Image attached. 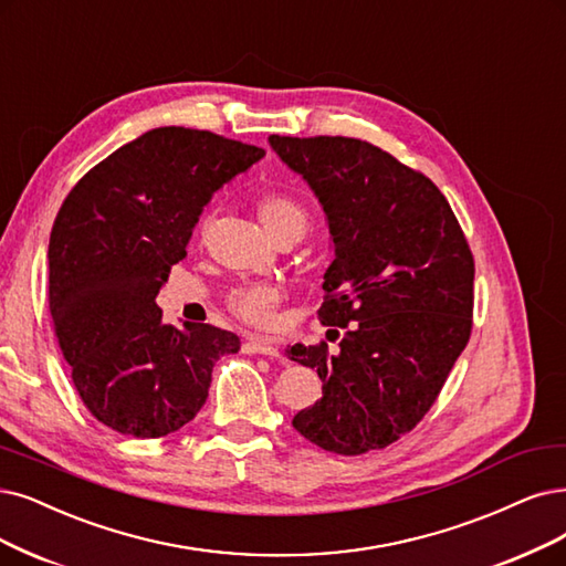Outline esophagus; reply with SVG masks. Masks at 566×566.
<instances>
[{"instance_id":"esophagus-1","label":"esophagus","mask_w":566,"mask_h":566,"mask_svg":"<svg viewBox=\"0 0 566 566\" xmlns=\"http://www.w3.org/2000/svg\"><path fill=\"white\" fill-rule=\"evenodd\" d=\"M244 354H265V357H280V349L259 336H251L244 343Z\"/></svg>"}]
</instances>
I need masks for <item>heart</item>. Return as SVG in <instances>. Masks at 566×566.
<instances>
[{
    "label": "heart",
    "instance_id": "obj_1",
    "mask_svg": "<svg viewBox=\"0 0 566 566\" xmlns=\"http://www.w3.org/2000/svg\"><path fill=\"white\" fill-rule=\"evenodd\" d=\"M259 219L272 238H277L286 230L307 228V212L286 193H265L259 205ZM280 303V289L268 282H244L235 284L228 291V307L249 324L265 326L272 319V312Z\"/></svg>",
    "mask_w": 566,
    "mask_h": 566
}]
</instances>
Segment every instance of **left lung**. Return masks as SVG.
<instances>
[{
    "mask_svg": "<svg viewBox=\"0 0 566 566\" xmlns=\"http://www.w3.org/2000/svg\"><path fill=\"white\" fill-rule=\"evenodd\" d=\"M268 142L319 198L336 247L317 315L343 328L340 349H286L324 385L294 429L336 454L382 450L429 412L471 338L469 242L436 184L378 146L326 135Z\"/></svg>",
    "mask_w": 566,
    "mask_h": 566,
    "instance_id": "8db88e82",
    "label": "left lung"
}]
</instances>
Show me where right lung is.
I'll use <instances>...</instances> for the list:
<instances>
[{
	"label": "right lung",
	"mask_w": 566,
	"mask_h": 566,
	"mask_svg": "<svg viewBox=\"0 0 566 566\" xmlns=\"http://www.w3.org/2000/svg\"><path fill=\"white\" fill-rule=\"evenodd\" d=\"M263 149L209 130L154 128L83 175L49 242V307L72 382L97 422L160 438L202 408L212 368L235 354V333L163 322L156 305L170 268L223 184Z\"/></svg>",
	"instance_id": "obj_1"
}]
</instances>
